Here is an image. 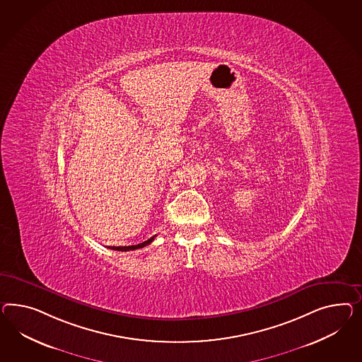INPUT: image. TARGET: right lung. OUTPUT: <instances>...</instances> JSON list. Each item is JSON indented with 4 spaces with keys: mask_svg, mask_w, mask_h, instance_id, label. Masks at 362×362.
Returning <instances> with one entry per match:
<instances>
[{
    "mask_svg": "<svg viewBox=\"0 0 362 362\" xmlns=\"http://www.w3.org/2000/svg\"><path fill=\"white\" fill-rule=\"evenodd\" d=\"M154 238H156V235H153L151 238H148L147 241L142 243V244L132 245V246H124V247H119V249H122V250H125V252H127V250H136V249H141V247H144V246H146V245L150 244Z\"/></svg>",
    "mask_w": 362,
    "mask_h": 362,
    "instance_id": "1",
    "label": "right lung"
}]
</instances>
